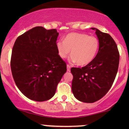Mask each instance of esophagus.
Returning <instances> with one entry per match:
<instances>
[{
  "mask_svg": "<svg viewBox=\"0 0 129 129\" xmlns=\"http://www.w3.org/2000/svg\"><path fill=\"white\" fill-rule=\"evenodd\" d=\"M67 71L68 72L70 71V66L69 64H67Z\"/></svg>",
  "mask_w": 129,
  "mask_h": 129,
  "instance_id": "esophagus-1",
  "label": "esophagus"
}]
</instances>
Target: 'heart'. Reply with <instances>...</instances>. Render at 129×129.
<instances>
[{"label": "heart", "instance_id": "1", "mask_svg": "<svg viewBox=\"0 0 129 129\" xmlns=\"http://www.w3.org/2000/svg\"><path fill=\"white\" fill-rule=\"evenodd\" d=\"M56 47L61 58L67 57L71 50L70 61L83 66L91 63L96 57L99 42L94 36L84 33H71L67 35L64 41L58 42Z\"/></svg>", "mask_w": 129, "mask_h": 129}]
</instances>
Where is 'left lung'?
Masks as SVG:
<instances>
[{
	"instance_id": "8db88e82",
	"label": "left lung",
	"mask_w": 129,
	"mask_h": 129,
	"mask_svg": "<svg viewBox=\"0 0 129 129\" xmlns=\"http://www.w3.org/2000/svg\"><path fill=\"white\" fill-rule=\"evenodd\" d=\"M91 29L96 30L99 42L98 54L86 66L71 69L72 92L84 103H94L105 96L113 83L119 64V52L113 39L108 33Z\"/></svg>"
}]
</instances>
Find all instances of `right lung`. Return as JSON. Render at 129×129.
<instances>
[{"mask_svg":"<svg viewBox=\"0 0 129 129\" xmlns=\"http://www.w3.org/2000/svg\"><path fill=\"white\" fill-rule=\"evenodd\" d=\"M56 29L33 27L16 39L12 49L10 67L21 92L37 102L48 100L66 73V63L58 54Z\"/></svg>","mask_w":129,"mask_h":129,"instance_id":"right-lung-1","label":"right lung"}]
</instances>
